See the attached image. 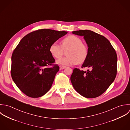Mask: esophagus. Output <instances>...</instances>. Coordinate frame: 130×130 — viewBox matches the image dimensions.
Wrapping results in <instances>:
<instances>
[{"label":"esophagus","instance_id":"esophagus-1","mask_svg":"<svg viewBox=\"0 0 130 130\" xmlns=\"http://www.w3.org/2000/svg\"><path fill=\"white\" fill-rule=\"evenodd\" d=\"M59 68H60V70H63V69H65L66 68V67L63 66H60Z\"/></svg>","mask_w":130,"mask_h":130}]
</instances>
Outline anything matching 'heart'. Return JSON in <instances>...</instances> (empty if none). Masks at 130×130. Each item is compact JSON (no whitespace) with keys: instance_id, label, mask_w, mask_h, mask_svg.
<instances>
[{"instance_id":"b5f03b06","label":"heart","mask_w":130,"mask_h":130,"mask_svg":"<svg viewBox=\"0 0 130 130\" xmlns=\"http://www.w3.org/2000/svg\"><path fill=\"white\" fill-rule=\"evenodd\" d=\"M67 57L59 58L56 63L62 66H73L78 62H84L88 55V49L86 46L83 44L82 40L77 36L69 35L62 41L61 46L54 42L49 47L51 54L55 58H59L63 53V49L69 48Z\"/></svg>"}]
</instances>
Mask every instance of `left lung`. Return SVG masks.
<instances>
[{
  "label": "left lung",
  "instance_id": "8db88e82",
  "mask_svg": "<svg viewBox=\"0 0 130 130\" xmlns=\"http://www.w3.org/2000/svg\"><path fill=\"white\" fill-rule=\"evenodd\" d=\"M72 33L83 36L88 47V55L82 68L74 69L71 81L76 91L88 98L98 97L114 81L117 72L118 58L110 42L104 36L93 31L85 30Z\"/></svg>",
  "mask_w": 130,
  "mask_h": 130
}]
</instances>
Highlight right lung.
Masks as SVG:
<instances>
[{"label": "right lung", "instance_id": "1", "mask_svg": "<svg viewBox=\"0 0 130 130\" xmlns=\"http://www.w3.org/2000/svg\"><path fill=\"white\" fill-rule=\"evenodd\" d=\"M68 33L41 29L23 37L11 56V76L20 90L27 96L38 98L51 88L59 70L49 51L51 44Z\"/></svg>", "mask_w": 130, "mask_h": 130}]
</instances>
